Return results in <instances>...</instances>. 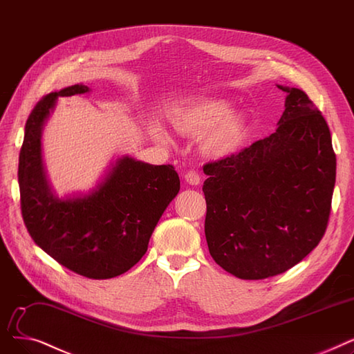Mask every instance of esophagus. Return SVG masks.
<instances>
[{
  "instance_id": "1",
  "label": "esophagus",
  "mask_w": 354,
  "mask_h": 354,
  "mask_svg": "<svg viewBox=\"0 0 354 354\" xmlns=\"http://www.w3.org/2000/svg\"><path fill=\"white\" fill-rule=\"evenodd\" d=\"M184 180H186L190 186H198L201 178L197 171H189V173H186V176H184Z\"/></svg>"
}]
</instances>
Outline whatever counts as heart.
Instances as JSON below:
<instances>
[{
	"mask_svg": "<svg viewBox=\"0 0 354 354\" xmlns=\"http://www.w3.org/2000/svg\"><path fill=\"white\" fill-rule=\"evenodd\" d=\"M171 127L183 137L196 138L198 151L212 160L226 158L243 145L248 122L221 99H197L181 106L171 116Z\"/></svg>",
	"mask_w": 354,
	"mask_h": 354,
	"instance_id": "1",
	"label": "heart"
}]
</instances>
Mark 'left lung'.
<instances>
[{
	"label": "left lung",
	"mask_w": 354,
	"mask_h": 354,
	"mask_svg": "<svg viewBox=\"0 0 354 354\" xmlns=\"http://www.w3.org/2000/svg\"><path fill=\"white\" fill-rule=\"evenodd\" d=\"M287 92L278 128L203 167L212 258L241 279L288 271L323 239L335 183L328 125L306 92Z\"/></svg>",
	"instance_id": "1"
}]
</instances>
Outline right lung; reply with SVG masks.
<instances>
[{
	"mask_svg": "<svg viewBox=\"0 0 354 354\" xmlns=\"http://www.w3.org/2000/svg\"><path fill=\"white\" fill-rule=\"evenodd\" d=\"M88 92L85 85L67 86L31 111L19 158L21 214L31 239L47 255L82 277L108 279L145 255L160 217L180 190V178L170 164L124 156L88 194L59 198L43 167V127L57 97Z\"/></svg>",
	"mask_w": 354,
	"mask_h": 354,
	"instance_id": "right-lung-1",
	"label": "right lung"
}]
</instances>
